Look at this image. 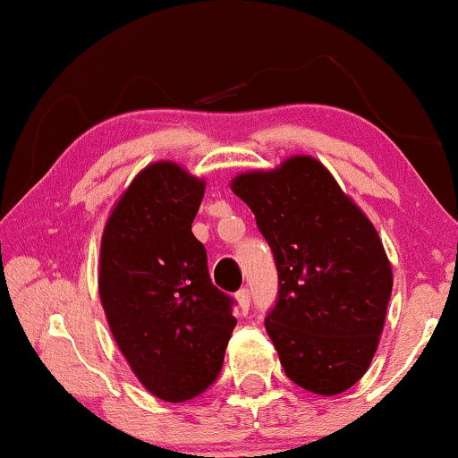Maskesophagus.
I'll return each instance as SVG.
<instances>
[{"label":"esophagus","mask_w":458,"mask_h":458,"mask_svg":"<svg viewBox=\"0 0 458 458\" xmlns=\"http://www.w3.org/2000/svg\"><path fill=\"white\" fill-rule=\"evenodd\" d=\"M235 298H237V304H240V310L248 312V309H250V290H248V287H242V290L235 293Z\"/></svg>","instance_id":"34e87169"}]
</instances>
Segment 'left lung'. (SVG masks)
<instances>
[{"label": "left lung", "instance_id": "obj_1", "mask_svg": "<svg viewBox=\"0 0 458 458\" xmlns=\"http://www.w3.org/2000/svg\"><path fill=\"white\" fill-rule=\"evenodd\" d=\"M231 190L254 212L277 267L265 327L281 367L304 390L342 394L371 365L390 302L377 231L310 156L240 174Z\"/></svg>", "mask_w": 458, "mask_h": 458}]
</instances>
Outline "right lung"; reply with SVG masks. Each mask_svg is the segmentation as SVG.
Listing matches in <instances>:
<instances>
[{"mask_svg": "<svg viewBox=\"0 0 458 458\" xmlns=\"http://www.w3.org/2000/svg\"><path fill=\"white\" fill-rule=\"evenodd\" d=\"M204 181L173 162L137 174L102 237L99 298L137 379L166 403L215 384L233 334L235 300L212 285L191 233Z\"/></svg>", "mask_w": 458, "mask_h": 458, "instance_id": "obj_1", "label": "right lung"}]
</instances>
